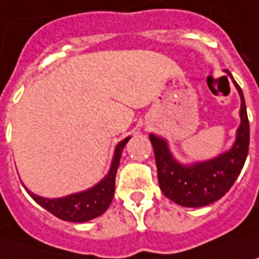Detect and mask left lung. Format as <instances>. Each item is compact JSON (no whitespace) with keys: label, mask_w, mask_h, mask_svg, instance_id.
Returning a JSON list of instances; mask_svg holds the SVG:
<instances>
[{"label":"left lung","mask_w":259,"mask_h":259,"mask_svg":"<svg viewBox=\"0 0 259 259\" xmlns=\"http://www.w3.org/2000/svg\"><path fill=\"white\" fill-rule=\"evenodd\" d=\"M232 79L241 98V125L236 130L232 147L214 158L182 164L174 158L167 140L150 134L155 155L158 184L165 197L184 207H202L219 200L235 183L245 164L249 148V121L242 89Z\"/></svg>","instance_id":"left-lung-1"}]
</instances>
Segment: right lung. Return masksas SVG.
I'll use <instances>...</instances> for the list:
<instances>
[{
    "instance_id": "1",
    "label": "right lung",
    "mask_w": 259,
    "mask_h": 259,
    "mask_svg": "<svg viewBox=\"0 0 259 259\" xmlns=\"http://www.w3.org/2000/svg\"><path fill=\"white\" fill-rule=\"evenodd\" d=\"M130 138L131 137H126L116 144L109 171L99 183L95 184L94 187L83 190V192H79V193L57 197V199H47V197L37 196L25 187L27 193L30 194L41 207H45L46 210H49L50 213L55 214L56 218H59L62 221L82 224V222H88L91 219L101 216L104 212H106V209L109 207V204L114 199L115 176H116V170L119 165L122 150H124L125 144L130 141Z\"/></svg>"
}]
</instances>
